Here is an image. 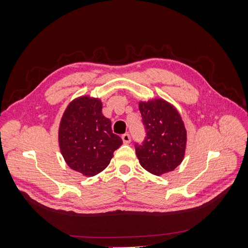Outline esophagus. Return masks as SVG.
Listing matches in <instances>:
<instances>
[{"label": "esophagus", "mask_w": 248, "mask_h": 248, "mask_svg": "<svg viewBox=\"0 0 248 248\" xmlns=\"http://www.w3.org/2000/svg\"><path fill=\"white\" fill-rule=\"evenodd\" d=\"M122 140L124 141V144H129V142H131V137H129L128 134H124L122 136Z\"/></svg>", "instance_id": "esophagus-1"}]
</instances>
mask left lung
<instances>
[{"instance_id":"obj_1","label":"left lung","mask_w":248,"mask_h":248,"mask_svg":"<svg viewBox=\"0 0 248 248\" xmlns=\"http://www.w3.org/2000/svg\"><path fill=\"white\" fill-rule=\"evenodd\" d=\"M146 139L136 145L140 166L153 175L171 172L185 155L187 132L177 108L162 98L139 102Z\"/></svg>"}]
</instances>
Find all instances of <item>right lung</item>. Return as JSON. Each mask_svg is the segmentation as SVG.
Wrapping results in <instances>:
<instances>
[{
  "instance_id": "obj_1",
  "label": "right lung",
  "mask_w": 248,
  "mask_h": 248,
  "mask_svg": "<svg viewBox=\"0 0 248 248\" xmlns=\"http://www.w3.org/2000/svg\"><path fill=\"white\" fill-rule=\"evenodd\" d=\"M101 110L99 98L77 97L67 106L59 124L58 141L64 161L86 177L102 172L109 165L113 152L123 144Z\"/></svg>"
}]
</instances>
